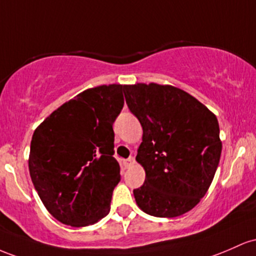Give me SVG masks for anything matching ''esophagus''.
I'll list each match as a JSON object with an SVG mask.
<instances>
[{"label":"esophagus","mask_w":256,"mask_h":256,"mask_svg":"<svg viewBox=\"0 0 256 256\" xmlns=\"http://www.w3.org/2000/svg\"><path fill=\"white\" fill-rule=\"evenodd\" d=\"M134 164H136V158L134 157H129V158L123 160V166H124V168H132Z\"/></svg>","instance_id":"34e87169"}]
</instances>
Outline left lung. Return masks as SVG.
Listing matches in <instances>:
<instances>
[{
	"label": "left lung",
	"instance_id": "8db88e82",
	"mask_svg": "<svg viewBox=\"0 0 256 256\" xmlns=\"http://www.w3.org/2000/svg\"><path fill=\"white\" fill-rule=\"evenodd\" d=\"M126 102L142 127L136 160L145 169L133 191L146 214L175 218L204 197L219 166L216 116L196 98L173 86H126Z\"/></svg>",
	"mask_w": 256,
	"mask_h": 256
}]
</instances>
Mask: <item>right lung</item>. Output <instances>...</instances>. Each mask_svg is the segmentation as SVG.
Wrapping results in <instances>:
<instances>
[{
    "mask_svg": "<svg viewBox=\"0 0 256 256\" xmlns=\"http://www.w3.org/2000/svg\"><path fill=\"white\" fill-rule=\"evenodd\" d=\"M126 86L90 88L62 104L34 132L28 170L47 210L65 225H93L110 212L120 180L112 124Z\"/></svg>",
    "mask_w": 256,
    "mask_h": 256,
    "instance_id": "add662e5",
    "label": "right lung"
}]
</instances>
